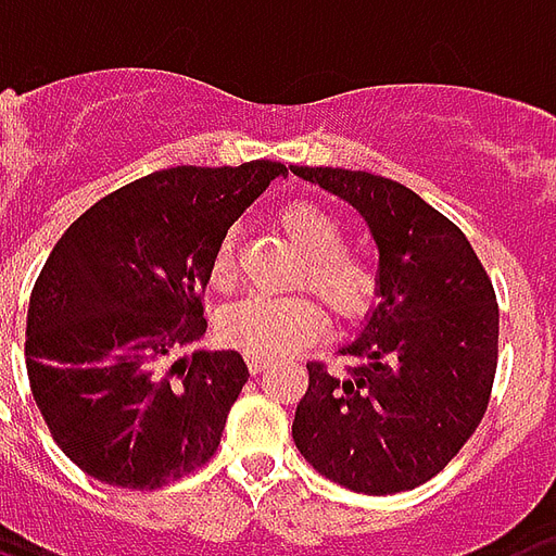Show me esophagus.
Here are the masks:
<instances>
[{
    "label": "esophagus",
    "instance_id": "esophagus-1",
    "mask_svg": "<svg viewBox=\"0 0 556 556\" xmlns=\"http://www.w3.org/2000/svg\"><path fill=\"white\" fill-rule=\"evenodd\" d=\"M270 365V359H265V356H247V368H250V374H262Z\"/></svg>",
    "mask_w": 556,
    "mask_h": 556
}]
</instances>
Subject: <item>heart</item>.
<instances>
[{"label": "heart", "mask_w": 556, "mask_h": 556, "mask_svg": "<svg viewBox=\"0 0 556 556\" xmlns=\"http://www.w3.org/2000/svg\"><path fill=\"white\" fill-rule=\"evenodd\" d=\"M279 229L303 253L298 282L318 294L332 318L348 324L371 309L380 291V265L368 247L344 241V224L318 200H291L279 208ZM208 279L217 291L236 282V238L215 247ZM220 339L247 356L277 359L324 332L327 312L312 294L247 298L220 315Z\"/></svg>", "instance_id": "obj_1"}]
</instances>
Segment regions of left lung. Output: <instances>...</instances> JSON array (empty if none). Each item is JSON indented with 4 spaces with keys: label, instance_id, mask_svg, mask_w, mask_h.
<instances>
[{
    "label": "left lung",
    "instance_id": "8db88e82",
    "mask_svg": "<svg viewBox=\"0 0 556 556\" xmlns=\"http://www.w3.org/2000/svg\"><path fill=\"white\" fill-rule=\"evenodd\" d=\"M359 212L380 247V306L341 348L309 362L294 445L315 471L365 495L427 483L483 421L497 368V300L463 229L406 185L365 170L291 167Z\"/></svg>",
    "mask_w": 556,
    "mask_h": 556
}]
</instances>
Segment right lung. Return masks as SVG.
<instances>
[{
    "label": "right lung",
    "instance_id": "obj_1",
    "mask_svg": "<svg viewBox=\"0 0 556 556\" xmlns=\"http://www.w3.org/2000/svg\"><path fill=\"white\" fill-rule=\"evenodd\" d=\"M286 164L167 167L61 236L28 300L26 368L64 454L109 486L203 468L244 389L238 351H194L215 247Z\"/></svg>",
    "mask_w": 556,
    "mask_h": 556
}]
</instances>
